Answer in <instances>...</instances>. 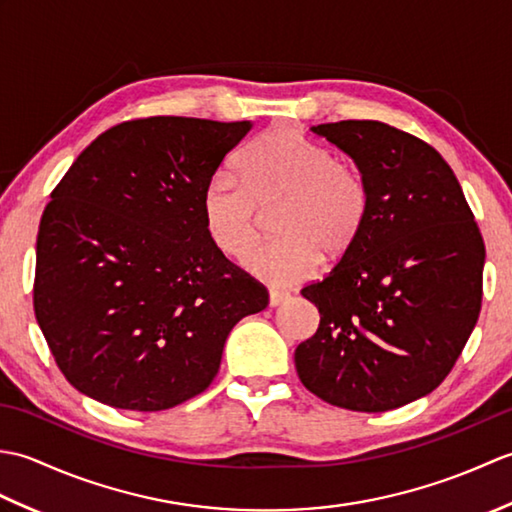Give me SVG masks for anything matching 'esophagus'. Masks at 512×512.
<instances>
[{"mask_svg": "<svg viewBox=\"0 0 512 512\" xmlns=\"http://www.w3.org/2000/svg\"><path fill=\"white\" fill-rule=\"evenodd\" d=\"M288 299H290L288 292H281V290H270V295H268L270 308H277V306H281V303H286Z\"/></svg>", "mask_w": 512, "mask_h": 512, "instance_id": "esophagus-1", "label": "esophagus"}]
</instances>
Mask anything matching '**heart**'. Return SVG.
<instances>
[{"label":"heart","instance_id":"heart-1","mask_svg":"<svg viewBox=\"0 0 512 512\" xmlns=\"http://www.w3.org/2000/svg\"><path fill=\"white\" fill-rule=\"evenodd\" d=\"M239 179L215 173L204 184V233L222 255L242 259L261 236L263 215L279 208L276 230L282 239L249 252L244 262L268 286L310 279L323 255L341 259L350 253L365 226L369 191L361 171L297 129H270L250 143L239 158Z\"/></svg>","mask_w":512,"mask_h":512}]
</instances>
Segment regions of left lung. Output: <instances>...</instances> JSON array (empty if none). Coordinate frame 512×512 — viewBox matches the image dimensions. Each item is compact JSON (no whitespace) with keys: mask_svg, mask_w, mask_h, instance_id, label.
Returning <instances> with one entry per match:
<instances>
[{"mask_svg":"<svg viewBox=\"0 0 512 512\" xmlns=\"http://www.w3.org/2000/svg\"><path fill=\"white\" fill-rule=\"evenodd\" d=\"M365 178L354 248L301 290L319 330L295 350L301 383L330 405L389 411L431 394L482 308L484 239L453 169L424 140L378 121L312 127Z\"/></svg>","mask_w":512,"mask_h":512,"instance_id":"8db88e82","label":"left lung"}]
</instances>
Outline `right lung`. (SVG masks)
<instances>
[{"mask_svg": "<svg viewBox=\"0 0 512 512\" xmlns=\"http://www.w3.org/2000/svg\"><path fill=\"white\" fill-rule=\"evenodd\" d=\"M253 123L151 116L107 129L41 215L35 317L68 383L162 411L211 385L228 332L266 288L204 233L200 198Z\"/></svg>", "mask_w": 512, "mask_h": 512, "instance_id": "1", "label": "right lung"}]
</instances>
